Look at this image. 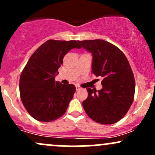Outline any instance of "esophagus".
Here are the masks:
<instances>
[{
	"label": "esophagus",
	"instance_id": "obj_1",
	"mask_svg": "<svg viewBox=\"0 0 155 155\" xmlns=\"http://www.w3.org/2000/svg\"><path fill=\"white\" fill-rule=\"evenodd\" d=\"M80 89H81V87H79V86H76V90H79Z\"/></svg>",
	"mask_w": 155,
	"mask_h": 155
}]
</instances>
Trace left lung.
Wrapping results in <instances>:
<instances>
[{
    "instance_id": "8db88e82",
    "label": "left lung",
    "mask_w": 155,
    "mask_h": 155,
    "mask_svg": "<svg viewBox=\"0 0 155 155\" xmlns=\"http://www.w3.org/2000/svg\"><path fill=\"white\" fill-rule=\"evenodd\" d=\"M79 44L92 54V73L103 77L101 90L87 89L84 109L96 122L116 123L128 111L134 98L136 84L128 60L118 47L106 41H79Z\"/></svg>"
}]
</instances>
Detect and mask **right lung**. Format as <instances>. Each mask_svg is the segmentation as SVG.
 Returning a JSON list of instances; mask_svg holds the SVG:
<instances>
[{
    "mask_svg": "<svg viewBox=\"0 0 155 155\" xmlns=\"http://www.w3.org/2000/svg\"><path fill=\"white\" fill-rule=\"evenodd\" d=\"M80 49L79 41L48 40L31 55L19 79L20 97L35 120L51 122L62 117L74 97V84L55 81L64 56L71 49Z\"/></svg>",
    "mask_w": 155,
    "mask_h": 155,
    "instance_id": "add662e5",
    "label": "right lung"
}]
</instances>
